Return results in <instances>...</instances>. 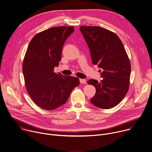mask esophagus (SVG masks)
<instances>
[{"label": "esophagus", "instance_id": "obj_1", "mask_svg": "<svg viewBox=\"0 0 152 152\" xmlns=\"http://www.w3.org/2000/svg\"><path fill=\"white\" fill-rule=\"evenodd\" d=\"M80 83H86V81L85 79H80Z\"/></svg>", "mask_w": 152, "mask_h": 152}]
</instances>
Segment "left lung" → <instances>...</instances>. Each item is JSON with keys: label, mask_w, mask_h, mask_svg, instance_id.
Wrapping results in <instances>:
<instances>
[{"label": "left lung", "mask_w": 152, "mask_h": 152, "mask_svg": "<svg viewBox=\"0 0 152 152\" xmlns=\"http://www.w3.org/2000/svg\"><path fill=\"white\" fill-rule=\"evenodd\" d=\"M80 30L89 49L92 64L103 70L100 82L88 81L96 89L91 103L103 109L114 107L129 89L131 64L124 46L115 33L106 28L80 26Z\"/></svg>", "instance_id": "obj_1"}]
</instances>
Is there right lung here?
Returning a JSON list of instances; mask_svg holds the SVG:
<instances>
[{
  "label": "right lung",
  "instance_id": "1",
  "mask_svg": "<svg viewBox=\"0 0 152 152\" xmlns=\"http://www.w3.org/2000/svg\"><path fill=\"white\" fill-rule=\"evenodd\" d=\"M73 27L50 28L36 34L24 57L23 72L27 92L40 108L54 110L64 104L79 79L54 72L61 60L63 45Z\"/></svg>",
  "mask_w": 152,
  "mask_h": 152
}]
</instances>
